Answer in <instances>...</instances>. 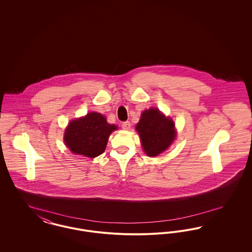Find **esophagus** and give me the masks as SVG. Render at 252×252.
Instances as JSON below:
<instances>
[{"instance_id":"1","label":"esophagus","mask_w":252,"mask_h":252,"mask_svg":"<svg viewBox=\"0 0 252 252\" xmlns=\"http://www.w3.org/2000/svg\"><path fill=\"white\" fill-rule=\"evenodd\" d=\"M130 126H131V125H130L129 122H124V123L122 124V128H123L124 130H129V129H130Z\"/></svg>"}]
</instances>
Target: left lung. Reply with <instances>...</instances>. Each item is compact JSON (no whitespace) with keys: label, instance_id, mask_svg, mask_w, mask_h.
I'll list each match as a JSON object with an SVG mask.
<instances>
[{"label":"left lung","instance_id":"obj_1","mask_svg":"<svg viewBox=\"0 0 252 252\" xmlns=\"http://www.w3.org/2000/svg\"><path fill=\"white\" fill-rule=\"evenodd\" d=\"M136 130L145 154L149 157L158 156L167 150L177 136L175 123L157 108L143 111Z\"/></svg>","mask_w":252,"mask_h":252}]
</instances>
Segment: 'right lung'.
I'll use <instances>...</instances> for the list:
<instances>
[{"label":"right lung","instance_id":"add662e5","mask_svg":"<svg viewBox=\"0 0 252 252\" xmlns=\"http://www.w3.org/2000/svg\"><path fill=\"white\" fill-rule=\"evenodd\" d=\"M116 129L117 126L108 124L101 113L90 112L69 123L64 143L73 154L95 158L105 151L109 135Z\"/></svg>","mask_w":252,"mask_h":252}]
</instances>
